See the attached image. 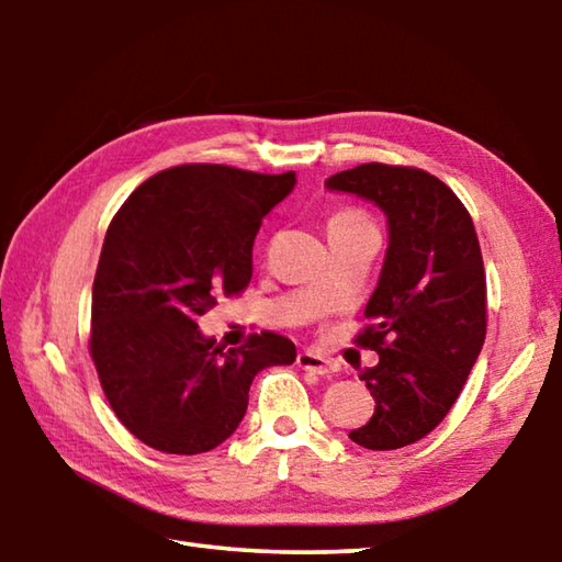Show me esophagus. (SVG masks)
I'll return each mask as SVG.
<instances>
[{
    "label": "esophagus",
    "mask_w": 562,
    "mask_h": 562,
    "mask_svg": "<svg viewBox=\"0 0 562 562\" xmlns=\"http://www.w3.org/2000/svg\"><path fill=\"white\" fill-rule=\"evenodd\" d=\"M297 364L304 369V372H315L319 376H327L335 372V364H331L329 359H325L322 355H317V351H300L297 355Z\"/></svg>",
    "instance_id": "34e87169"
}]
</instances>
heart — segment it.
<instances>
[{
    "label": "heart",
    "mask_w": 562,
    "mask_h": 562,
    "mask_svg": "<svg viewBox=\"0 0 562 562\" xmlns=\"http://www.w3.org/2000/svg\"><path fill=\"white\" fill-rule=\"evenodd\" d=\"M357 227H372V223L367 221V215L359 213V211H337V213H331L329 221H327L329 233L357 231Z\"/></svg>",
    "instance_id": "1"
}]
</instances>
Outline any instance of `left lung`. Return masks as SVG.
Masks as SVG:
<instances>
[{
  "instance_id": "1",
  "label": "left lung",
  "mask_w": 562,
  "mask_h": 562,
  "mask_svg": "<svg viewBox=\"0 0 562 562\" xmlns=\"http://www.w3.org/2000/svg\"><path fill=\"white\" fill-rule=\"evenodd\" d=\"M325 186L386 215L382 274L357 337L379 355L361 372L376 406L349 439L372 451L402 449L443 422L481 355L486 272L479 237L453 190L426 170L364 164Z\"/></svg>"
}]
</instances>
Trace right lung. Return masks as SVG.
Segmentation results:
<instances>
[{"label": "right lung", "mask_w": 562, "mask_h": 562, "mask_svg": "<svg viewBox=\"0 0 562 562\" xmlns=\"http://www.w3.org/2000/svg\"><path fill=\"white\" fill-rule=\"evenodd\" d=\"M294 183L292 170L188 164L148 178L113 215L91 292V359L113 414L150 449L221 446L255 374L297 357L274 331L225 351L198 329L221 294L247 288L262 217Z\"/></svg>", "instance_id": "1"}]
</instances>
